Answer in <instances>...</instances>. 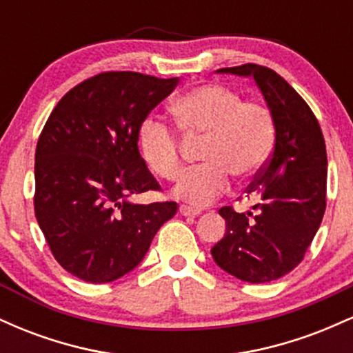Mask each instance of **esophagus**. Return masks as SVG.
<instances>
[{"mask_svg":"<svg viewBox=\"0 0 353 353\" xmlns=\"http://www.w3.org/2000/svg\"><path fill=\"white\" fill-rule=\"evenodd\" d=\"M179 212H181V216H184V217H196V216H199L201 210L189 208V205H181Z\"/></svg>","mask_w":353,"mask_h":353,"instance_id":"obj_1","label":"esophagus"}]
</instances>
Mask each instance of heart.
<instances>
[{"mask_svg": "<svg viewBox=\"0 0 353 353\" xmlns=\"http://www.w3.org/2000/svg\"><path fill=\"white\" fill-rule=\"evenodd\" d=\"M171 111L182 132L204 136L201 159L174 189L177 199L202 208L229 185V174L239 179L254 176L274 145L275 123L270 109L259 101H242L237 91L222 84H202L184 92ZM139 148L149 168L165 181L182 172L176 132L161 121L145 119L139 129Z\"/></svg>", "mask_w": 353, "mask_h": 353, "instance_id": "heart-1", "label": "heart"}]
</instances>
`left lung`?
Segmentation results:
<instances>
[{
    "mask_svg": "<svg viewBox=\"0 0 353 353\" xmlns=\"http://www.w3.org/2000/svg\"><path fill=\"white\" fill-rule=\"evenodd\" d=\"M254 78L275 123L270 159L247 188L252 212L219 210L225 234L210 249L222 270L250 283L277 281L302 262L325 212L327 151L317 117L282 76L259 64L217 70Z\"/></svg>",
    "mask_w": 353,
    "mask_h": 353,
    "instance_id": "obj_1",
    "label": "left lung"
}]
</instances>
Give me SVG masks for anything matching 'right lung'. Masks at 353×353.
Wrapping results in <instances>:
<instances>
[{
	"label": "right lung",
	"instance_id": "obj_1",
	"mask_svg": "<svg viewBox=\"0 0 353 353\" xmlns=\"http://www.w3.org/2000/svg\"><path fill=\"white\" fill-rule=\"evenodd\" d=\"M179 79L131 71L92 76L61 98L34 156V214L64 270L106 283L136 269L176 202L134 204L159 190L141 157V124Z\"/></svg>",
	"mask_w": 353,
	"mask_h": 353
}]
</instances>
